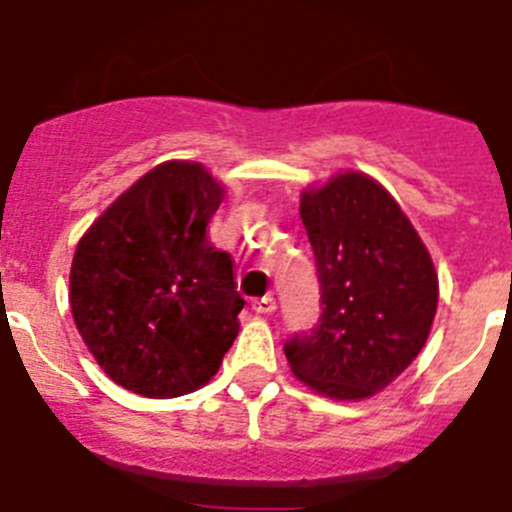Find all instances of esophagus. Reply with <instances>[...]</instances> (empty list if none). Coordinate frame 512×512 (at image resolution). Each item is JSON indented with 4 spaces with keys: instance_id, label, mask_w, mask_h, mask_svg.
<instances>
[{
    "instance_id": "34e87169",
    "label": "esophagus",
    "mask_w": 512,
    "mask_h": 512,
    "mask_svg": "<svg viewBox=\"0 0 512 512\" xmlns=\"http://www.w3.org/2000/svg\"><path fill=\"white\" fill-rule=\"evenodd\" d=\"M253 310L259 312V315H269V312L277 310V302H274V297L266 295V297H259V300H253Z\"/></svg>"
}]
</instances>
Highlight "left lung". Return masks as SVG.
I'll use <instances>...</instances> for the list:
<instances>
[{
	"mask_svg": "<svg viewBox=\"0 0 512 512\" xmlns=\"http://www.w3.org/2000/svg\"><path fill=\"white\" fill-rule=\"evenodd\" d=\"M300 217L323 312L307 336L284 346L289 369L330 400H366L395 382L428 341L436 266L395 197L361 171L305 189Z\"/></svg>",
	"mask_w": 512,
	"mask_h": 512,
	"instance_id": "obj_1",
	"label": "left lung"
}]
</instances>
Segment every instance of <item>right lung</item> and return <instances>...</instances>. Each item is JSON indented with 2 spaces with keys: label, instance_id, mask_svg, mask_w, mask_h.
Here are the masks:
<instances>
[{
  "label": "right lung",
  "instance_id": "obj_1",
  "mask_svg": "<svg viewBox=\"0 0 512 512\" xmlns=\"http://www.w3.org/2000/svg\"><path fill=\"white\" fill-rule=\"evenodd\" d=\"M225 187L197 161H164L81 235L71 315L104 374L135 395L200 390L238 336L233 259L207 241Z\"/></svg>",
  "mask_w": 512,
  "mask_h": 512
}]
</instances>
